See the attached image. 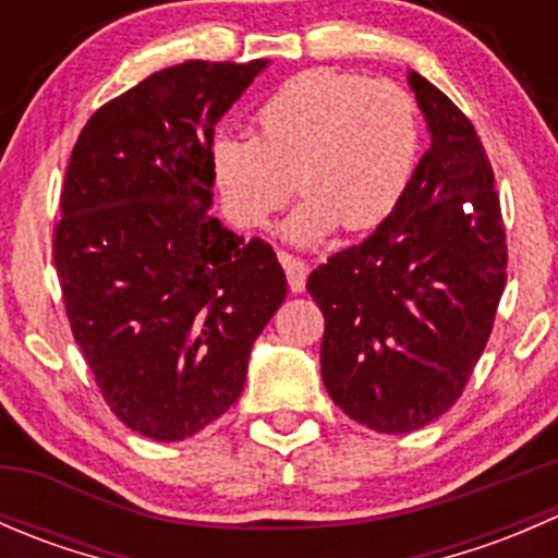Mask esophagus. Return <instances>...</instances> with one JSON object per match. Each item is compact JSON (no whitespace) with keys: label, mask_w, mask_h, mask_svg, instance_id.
<instances>
[{"label":"esophagus","mask_w":558,"mask_h":558,"mask_svg":"<svg viewBox=\"0 0 558 558\" xmlns=\"http://www.w3.org/2000/svg\"><path fill=\"white\" fill-rule=\"evenodd\" d=\"M280 264H283L291 291H294V294H302V291H305V283H307V272H311L307 262L291 256V253H280Z\"/></svg>","instance_id":"esophagus-1"}]
</instances>
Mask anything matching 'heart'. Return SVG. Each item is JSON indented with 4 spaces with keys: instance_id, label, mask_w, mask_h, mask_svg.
I'll return each mask as SVG.
<instances>
[{
    "instance_id": "obj_1",
    "label": "heart",
    "mask_w": 558,
    "mask_h": 558,
    "mask_svg": "<svg viewBox=\"0 0 558 558\" xmlns=\"http://www.w3.org/2000/svg\"><path fill=\"white\" fill-rule=\"evenodd\" d=\"M253 126V140L213 143V178L229 218L251 232L289 205L296 178L305 199L283 227L296 245L380 227L418 170V105L397 83L302 72L258 107Z\"/></svg>"
}]
</instances>
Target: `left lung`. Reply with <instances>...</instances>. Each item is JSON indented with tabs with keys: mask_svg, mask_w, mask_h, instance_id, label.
<instances>
[{
	"mask_svg": "<svg viewBox=\"0 0 558 558\" xmlns=\"http://www.w3.org/2000/svg\"><path fill=\"white\" fill-rule=\"evenodd\" d=\"M408 83L432 134L408 196L307 278L324 313L326 391L386 435L421 429L456 404L508 280L502 210L475 126L418 72Z\"/></svg>",
	"mask_w": 558,
	"mask_h": 558,
	"instance_id": "left-lung-1",
	"label": "left lung"
}]
</instances>
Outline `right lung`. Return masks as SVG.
Segmentation results:
<instances>
[{
    "label": "right lung",
    "mask_w": 558,
    "mask_h": 558,
    "mask_svg": "<svg viewBox=\"0 0 558 558\" xmlns=\"http://www.w3.org/2000/svg\"><path fill=\"white\" fill-rule=\"evenodd\" d=\"M267 64L154 72L72 148L53 229L66 318L105 402L150 440H185L238 402L286 300L272 247L210 216L216 123Z\"/></svg>",
    "instance_id": "right-lung-1"
}]
</instances>
